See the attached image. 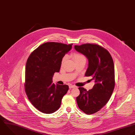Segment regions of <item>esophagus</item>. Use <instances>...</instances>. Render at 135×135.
I'll return each mask as SVG.
<instances>
[{"instance_id":"obj_1","label":"esophagus","mask_w":135,"mask_h":135,"mask_svg":"<svg viewBox=\"0 0 135 135\" xmlns=\"http://www.w3.org/2000/svg\"><path fill=\"white\" fill-rule=\"evenodd\" d=\"M69 88H70V89H71V88H75V87H76V86H74V85H69Z\"/></svg>"}]
</instances>
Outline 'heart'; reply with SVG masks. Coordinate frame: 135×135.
<instances>
[{
  "label": "heart",
  "instance_id": "heart-1",
  "mask_svg": "<svg viewBox=\"0 0 135 135\" xmlns=\"http://www.w3.org/2000/svg\"><path fill=\"white\" fill-rule=\"evenodd\" d=\"M74 59L75 61H79L80 60H86V58L84 55H83L80 54H78V53H76L74 55ZM66 59V57L65 56L63 58V59L62 60L61 64H63V63L64 62V61H65Z\"/></svg>",
  "mask_w": 135,
  "mask_h": 135
}]
</instances>
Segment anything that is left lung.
I'll use <instances>...</instances> for the list:
<instances>
[{
	"instance_id": "obj_1",
	"label": "left lung",
	"mask_w": 135,
	"mask_h": 135,
	"mask_svg": "<svg viewBox=\"0 0 135 135\" xmlns=\"http://www.w3.org/2000/svg\"><path fill=\"white\" fill-rule=\"evenodd\" d=\"M74 47L88 59L85 76L91 77L95 81L93 88L88 91L79 87L80 95L76 98L79 108L91 115L100 110L112 96L115 87L114 61L110 53L98 45L86 44Z\"/></svg>"
}]
</instances>
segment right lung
Instances as JSON below:
<instances>
[{
  "label": "right lung",
  "instance_id": "obj_1",
  "mask_svg": "<svg viewBox=\"0 0 135 135\" xmlns=\"http://www.w3.org/2000/svg\"><path fill=\"white\" fill-rule=\"evenodd\" d=\"M72 44L48 42L39 46L28 57L25 68V91L33 105L40 112L52 114L61 105L67 93L68 85H55L52 77L59 72L62 58Z\"/></svg>",
  "mask_w": 135,
  "mask_h": 135
}]
</instances>
